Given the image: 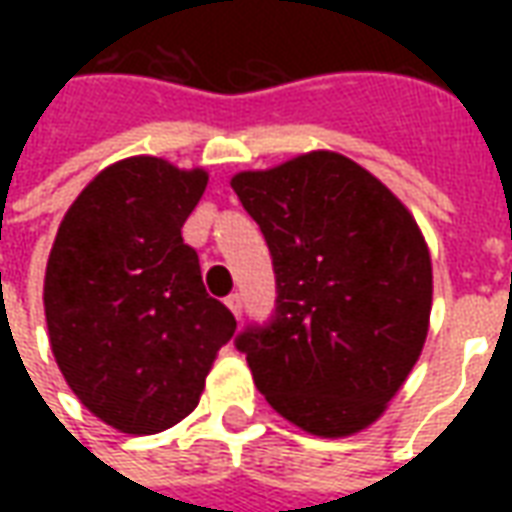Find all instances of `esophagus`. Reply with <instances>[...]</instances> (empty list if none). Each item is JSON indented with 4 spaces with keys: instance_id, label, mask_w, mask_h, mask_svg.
Here are the masks:
<instances>
[{
    "instance_id": "34e87169",
    "label": "esophagus",
    "mask_w": 512,
    "mask_h": 512,
    "mask_svg": "<svg viewBox=\"0 0 512 512\" xmlns=\"http://www.w3.org/2000/svg\"><path fill=\"white\" fill-rule=\"evenodd\" d=\"M224 304L230 307V312H233L235 318H241V310H244V301H241V293H230V296L224 299Z\"/></svg>"
}]
</instances>
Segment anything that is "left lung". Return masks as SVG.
Returning <instances> with one entry per match:
<instances>
[{"label":"left lung","instance_id":"left-lung-1","mask_svg":"<svg viewBox=\"0 0 512 512\" xmlns=\"http://www.w3.org/2000/svg\"><path fill=\"white\" fill-rule=\"evenodd\" d=\"M233 191L277 279L271 318L235 337L260 395L315 436L367 428L428 337L433 274L417 222L381 180L329 150L238 172Z\"/></svg>","mask_w":512,"mask_h":512}]
</instances>
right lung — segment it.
I'll list each match as a JSON object with an SVG mask.
<instances>
[{
  "instance_id": "1",
  "label": "right lung",
  "mask_w": 512,
  "mask_h": 512,
  "mask_svg": "<svg viewBox=\"0 0 512 512\" xmlns=\"http://www.w3.org/2000/svg\"><path fill=\"white\" fill-rule=\"evenodd\" d=\"M205 186L202 169L126 158L76 197L51 246L43 304L54 359L73 395L123 433L191 414L235 332L180 235Z\"/></svg>"
}]
</instances>
